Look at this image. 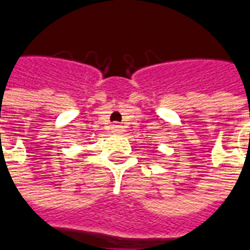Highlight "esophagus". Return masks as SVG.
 <instances>
[{
    "instance_id": "1",
    "label": "esophagus",
    "mask_w": 250,
    "mask_h": 250,
    "mask_svg": "<svg viewBox=\"0 0 250 250\" xmlns=\"http://www.w3.org/2000/svg\"><path fill=\"white\" fill-rule=\"evenodd\" d=\"M111 128H112V131H114V132H120V131L123 130V127H122L120 125H118V123L112 125V127H111Z\"/></svg>"
}]
</instances>
